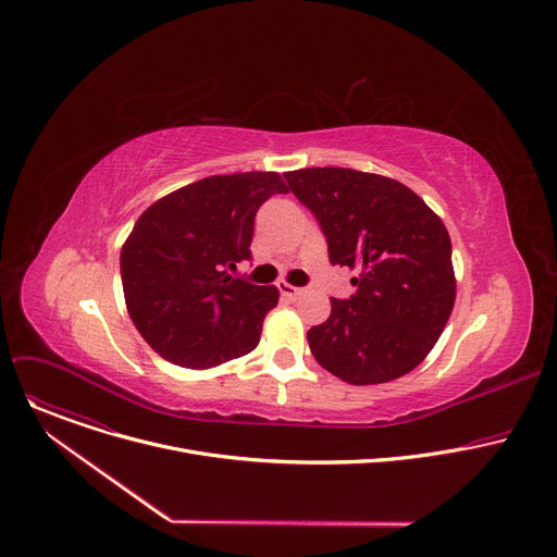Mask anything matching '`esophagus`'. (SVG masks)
Here are the masks:
<instances>
[{"label":"esophagus","mask_w":557,"mask_h":557,"mask_svg":"<svg viewBox=\"0 0 557 557\" xmlns=\"http://www.w3.org/2000/svg\"><path fill=\"white\" fill-rule=\"evenodd\" d=\"M277 288H280V293L284 295V297H288V299H297L304 290L301 288H297V286H290L288 282H277Z\"/></svg>","instance_id":"obj_1"}]
</instances>
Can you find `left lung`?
Returning <instances> with one entry per match:
<instances>
[{
    "mask_svg": "<svg viewBox=\"0 0 557 557\" xmlns=\"http://www.w3.org/2000/svg\"><path fill=\"white\" fill-rule=\"evenodd\" d=\"M322 226L333 264L359 269L350 299L308 331L322 368L352 385L399 379L438 342L456 299L443 220L406 185L346 168L284 174Z\"/></svg>",
    "mask_w": 557,
    "mask_h": 557,
    "instance_id": "1",
    "label": "left lung"
}]
</instances>
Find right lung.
<instances>
[{
	"mask_svg": "<svg viewBox=\"0 0 557 557\" xmlns=\"http://www.w3.org/2000/svg\"><path fill=\"white\" fill-rule=\"evenodd\" d=\"M286 194L275 172L209 176L156 200L136 220L121 251L127 312L163 359L213 368L260 344L275 286L233 277L251 260L258 209Z\"/></svg>",
	"mask_w": 557,
	"mask_h": 557,
	"instance_id": "1",
	"label": "right lung"
}]
</instances>
